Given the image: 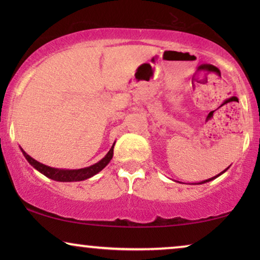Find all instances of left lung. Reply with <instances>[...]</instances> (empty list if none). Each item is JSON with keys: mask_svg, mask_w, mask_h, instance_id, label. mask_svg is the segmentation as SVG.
I'll use <instances>...</instances> for the list:
<instances>
[{"mask_svg": "<svg viewBox=\"0 0 260 260\" xmlns=\"http://www.w3.org/2000/svg\"><path fill=\"white\" fill-rule=\"evenodd\" d=\"M229 168H230V167H227V168H226L225 170H223V172H221V173H220V174H218V175H215L214 177H211V179H208V180H205V181H201V182H199V183H193V184H202V183L209 182V181H212V180H214V179H216V177H218V176H220V175H221V174H223V173H225V172H226V170H227V169H229Z\"/></svg>", "mask_w": 260, "mask_h": 260, "instance_id": "1", "label": "left lung"}]
</instances>
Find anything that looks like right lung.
<instances>
[{"label": "right lung", "instance_id": "add662e5", "mask_svg": "<svg viewBox=\"0 0 260 260\" xmlns=\"http://www.w3.org/2000/svg\"><path fill=\"white\" fill-rule=\"evenodd\" d=\"M116 143V142H115ZM115 143L112 144L111 149H110L108 154H106L104 157H103L101 161L94 163L90 167H86V168H81V169H58V168H52V167H48L46 165H42V163L38 162L37 159H34L33 157H30L29 155L27 154L26 151L23 150L22 148L20 147L21 151L28 163L31 167H34L38 172H40L41 174H44L45 176H47L48 179L54 180V181H59V182H78V181H84L90 179V177L94 176L95 174H98L101 170L105 168L106 166L109 165L110 161L112 159L113 156V148H115Z\"/></svg>", "mask_w": 260, "mask_h": 260}]
</instances>
